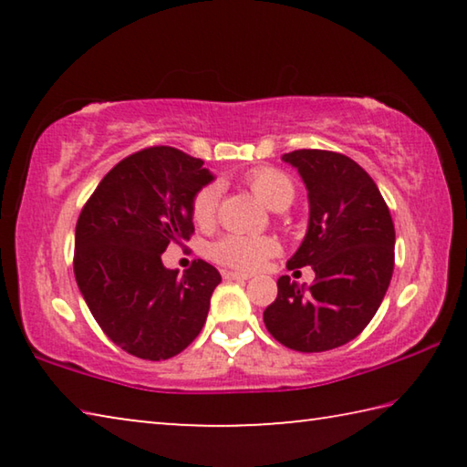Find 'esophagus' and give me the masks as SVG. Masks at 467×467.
I'll return each mask as SVG.
<instances>
[{
    "label": "esophagus",
    "mask_w": 467,
    "mask_h": 467,
    "mask_svg": "<svg viewBox=\"0 0 467 467\" xmlns=\"http://www.w3.org/2000/svg\"><path fill=\"white\" fill-rule=\"evenodd\" d=\"M224 280H249V274H241V272H223Z\"/></svg>",
    "instance_id": "esophagus-1"
}]
</instances>
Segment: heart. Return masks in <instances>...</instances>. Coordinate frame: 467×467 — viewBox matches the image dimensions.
Returning a JSON list of instances; mask_svg holds the SVG:
<instances>
[{"label": "heart", "instance_id": "heart-1", "mask_svg": "<svg viewBox=\"0 0 467 467\" xmlns=\"http://www.w3.org/2000/svg\"><path fill=\"white\" fill-rule=\"evenodd\" d=\"M247 183L267 208L282 212L295 200V185L275 169H255L247 175ZM220 202V185L210 183L195 193L192 203V214L197 224H210L216 216ZM278 253V243L270 236H247L226 234L210 247V257L218 264L234 267V270L253 272L262 267L267 257Z\"/></svg>", "mask_w": 467, "mask_h": 467}]
</instances>
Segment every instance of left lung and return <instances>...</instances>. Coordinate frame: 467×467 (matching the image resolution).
<instances>
[{"label":"left lung","mask_w":467,"mask_h":467,"mask_svg":"<svg viewBox=\"0 0 467 467\" xmlns=\"http://www.w3.org/2000/svg\"><path fill=\"white\" fill-rule=\"evenodd\" d=\"M282 161L298 171L309 197V226L288 270L311 265L315 282L298 286L282 275L264 323L290 350H334L381 306L393 274V220L375 181L352 158L295 150Z\"/></svg>","instance_id":"obj_1"}]
</instances>
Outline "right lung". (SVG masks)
Returning <instances> with one entry per match:
<instances>
[{"label":"right lung","instance_id":"obj_1","mask_svg":"<svg viewBox=\"0 0 467 467\" xmlns=\"http://www.w3.org/2000/svg\"><path fill=\"white\" fill-rule=\"evenodd\" d=\"M212 181L200 158L146 148L107 172L78 218V288L100 329L133 357H177L208 317L223 280L216 267L197 259L177 278L161 257L171 243L189 241L193 197Z\"/></svg>","mask_w":467,"mask_h":467}]
</instances>
